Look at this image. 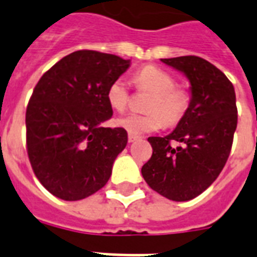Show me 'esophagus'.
<instances>
[{
	"label": "esophagus",
	"mask_w": 257,
	"mask_h": 257,
	"mask_svg": "<svg viewBox=\"0 0 257 257\" xmlns=\"http://www.w3.org/2000/svg\"><path fill=\"white\" fill-rule=\"evenodd\" d=\"M140 139V136H136V135H132V133H129V136H128V140L129 143H133V141H136Z\"/></svg>",
	"instance_id": "esophagus-1"
}]
</instances>
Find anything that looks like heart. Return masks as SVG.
<instances>
[{
	"label": "heart",
	"instance_id": "obj_1",
	"mask_svg": "<svg viewBox=\"0 0 257 257\" xmlns=\"http://www.w3.org/2000/svg\"><path fill=\"white\" fill-rule=\"evenodd\" d=\"M133 82L139 90H149L152 96L147 104L149 113H131L121 117L117 124L132 135L156 132L164 124H177L187 113L191 102L189 93L176 86V78L167 70L155 65L143 66L133 74ZM131 100L128 82L118 77L106 89V101L116 112H124Z\"/></svg>",
	"mask_w": 257,
	"mask_h": 257
}]
</instances>
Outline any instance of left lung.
Returning a JSON list of instances; mask_svg holds the SVG:
<instances>
[{
    "mask_svg": "<svg viewBox=\"0 0 257 257\" xmlns=\"http://www.w3.org/2000/svg\"><path fill=\"white\" fill-rule=\"evenodd\" d=\"M161 61L187 74L192 100L171 135L149 137L152 157L141 173L161 196L188 201L217 179L229 157L237 126L235 89L221 70L197 56Z\"/></svg>",
    "mask_w": 257,
    "mask_h": 257,
    "instance_id": "left-lung-1",
    "label": "left lung"
}]
</instances>
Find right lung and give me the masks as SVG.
<instances>
[{
    "label": "right lung",
    "instance_id": "obj_1",
    "mask_svg": "<svg viewBox=\"0 0 257 257\" xmlns=\"http://www.w3.org/2000/svg\"><path fill=\"white\" fill-rule=\"evenodd\" d=\"M129 60L77 50L42 74L26 106V151L38 181L58 199L82 200L108 183L128 143L124 128H104L113 114L106 89Z\"/></svg>",
    "mask_w": 257,
    "mask_h": 257
}]
</instances>
